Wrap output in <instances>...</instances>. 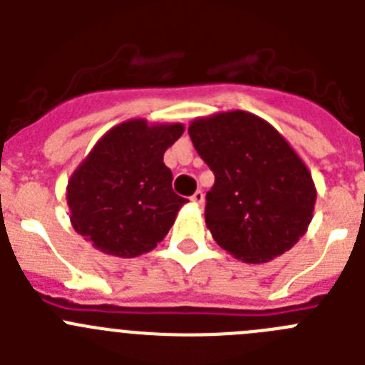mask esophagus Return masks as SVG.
I'll return each mask as SVG.
<instances>
[{
	"instance_id": "1",
	"label": "esophagus",
	"mask_w": 365,
	"mask_h": 365,
	"mask_svg": "<svg viewBox=\"0 0 365 365\" xmlns=\"http://www.w3.org/2000/svg\"><path fill=\"white\" fill-rule=\"evenodd\" d=\"M192 201L195 202V205L201 206L202 202H205V193H202L201 190H197V192H195V193H193V195H192Z\"/></svg>"
}]
</instances>
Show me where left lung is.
<instances>
[{
    "instance_id": "1",
    "label": "left lung",
    "mask_w": 365,
    "mask_h": 365,
    "mask_svg": "<svg viewBox=\"0 0 365 365\" xmlns=\"http://www.w3.org/2000/svg\"><path fill=\"white\" fill-rule=\"evenodd\" d=\"M188 133L215 177L205 208L215 243L247 263L294 247L312 219L316 190L285 138L247 111L197 118Z\"/></svg>"
}]
</instances>
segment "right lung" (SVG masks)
<instances>
[{"mask_svg":"<svg viewBox=\"0 0 365 365\" xmlns=\"http://www.w3.org/2000/svg\"><path fill=\"white\" fill-rule=\"evenodd\" d=\"M180 124L128 120L100 138L67 185L74 230L93 247L135 257L164 240L186 199L172 188L164 151L182 135Z\"/></svg>","mask_w":365,"mask_h":365,"instance_id":"add662e5","label":"right lung"}]
</instances>
